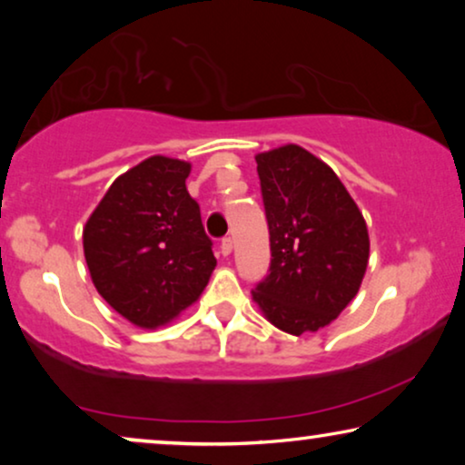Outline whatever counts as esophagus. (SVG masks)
I'll return each mask as SVG.
<instances>
[{"mask_svg": "<svg viewBox=\"0 0 465 465\" xmlns=\"http://www.w3.org/2000/svg\"><path fill=\"white\" fill-rule=\"evenodd\" d=\"M220 250H222V256H231V252H232V239H231V237L222 239Z\"/></svg>", "mask_w": 465, "mask_h": 465, "instance_id": "esophagus-1", "label": "esophagus"}]
</instances>
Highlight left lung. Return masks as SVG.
<instances>
[{
	"mask_svg": "<svg viewBox=\"0 0 465 465\" xmlns=\"http://www.w3.org/2000/svg\"><path fill=\"white\" fill-rule=\"evenodd\" d=\"M256 163L271 266L253 301L283 332H317L358 294L371 252L366 222L334 171L301 145L262 152Z\"/></svg>",
	"mask_w": 465,
	"mask_h": 465,
	"instance_id": "8db88e82",
	"label": "left lung"
}]
</instances>
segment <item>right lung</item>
<instances>
[{"label": "right lung", "instance_id": "right-lung-1", "mask_svg": "<svg viewBox=\"0 0 465 465\" xmlns=\"http://www.w3.org/2000/svg\"><path fill=\"white\" fill-rule=\"evenodd\" d=\"M188 173L177 158H145L112 183L82 234L94 288L139 328L180 315L215 269Z\"/></svg>", "mask_w": 465, "mask_h": 465}]
</instances>
